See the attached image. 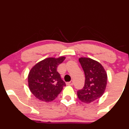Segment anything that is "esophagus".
I'll use <instances>...</instances> for the list:
<instances>
[{
    "instance_id": "esophagus-1",
    "label": "esophagus",
    "mask_w": 129,
    "mask_h": 129,
    "mask_svg": "<svg viewBox=\"0 0 129 129\" xmlns=\"http://www.w3.org/2000/svg\"><path fill=\"white\" fill-rule=\"evenodd\" d=\"M73 83H74L73 80H71L70 82L67 83V85H73Z\"/></svg>"
}]
</instances>
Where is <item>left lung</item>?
<instances>
[{"mask_svg": "<svg viewBox=\"0 0 129 129\" xmlns=\"http://www.w3.org/2000/svg\"><path fill=\"white\" fill-rule=\"evenodd\" d=\"M85 76L83 88L77 91L78 98L90 103L103 95L107 85V73L99 62L88 58L79 59Z\"/></svg>", "mask_w": 129, "mask_h": 129, "instance_id": "obj_1", "label": "left lung"}]
</instances>
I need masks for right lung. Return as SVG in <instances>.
<instances>
[{
	"instance_id": "obj_1",
	"label": "right lung",
	"mask_w": 129,
	"mask_h": 129,
	"mask_svg": "<svg viewBox=\"0 0 129 129\" xmlns=\"http://www.w3.org/2000/svg\"><path fill=\"white\" fill-rule=\"evenodd\" d=\"M65 59L63 56L46 58L35 64L29 71V88L37 99L43 102H52L61 92L66 85L57 71V68Z\"/></svg>"
}]
</instances>
